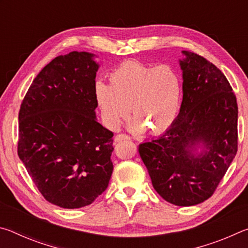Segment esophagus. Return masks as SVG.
Here are the masks:
<instances>
[{"label":"esophagus","mask_w":248,"mask_h":248,"mask_svg":"<svg viewBox=\"0 0 248 248\" xmlns=\"http://www.w3.org/2000/svg\"><path fill=\"white\" fill-rule=\"evenodd\" d=\"M129 139H130V137H128L127 134L121 133V134H118V136H116L115 141L116 142H120V141H124V140H129Z\"/></svg>","instance_id":"1"}]
</instances>
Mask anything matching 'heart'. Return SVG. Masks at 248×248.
I'll return each instance as SVG.
<instances>
[{"label": "heart", "instance_id": "heart-1", "mask_svg": "<svg viewBox=\"0 0 248 248\" xmlns=\"http://www.w3.org/2000/svg\"><path fill=\"white\" fill-rule=\"evenodd\" d=\"M109 85L97 82L95 99L105 124L116 130L127 118L128 109L133 117L130 129L152 134L166 131L174 124L182 100V81L169 65L146 66L127 61L109 74Z\"/></svg>", "mask_w": 248, "mask_h": 248}]
</instances>
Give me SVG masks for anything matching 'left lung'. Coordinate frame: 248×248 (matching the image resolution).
<instances>
[{
  "instance_id": "1",
  "label": "left lung",
  "mask_w": 248,
  "mask_h": 248,
  "mask_svg": "<svg viewBox=\"0 0 248 248\" xmlns=\"http://www.w3.org/2000/svg\"><path fill=\"white\" fill-rule=\"evenodd\" d=\"M183 102L174 124L139 145L154 189L180 207L211 197L237 152V103L225 75L182 51Z\"/></svg>"
}]
</instances>
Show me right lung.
<instances>
[{"label": "right lung", "mask_w": 248, "mask_h": 248, "mask_svg": "<svg viewBox=\"0 0 248 248\" xmlns=\"http://www.w3.org/2000/svg\"><path fill=\"white\" fill-rule=\"evenodd\" d=\"M94 53L59 56L40 71L20 105L18 156L46 200L91 204L106 190L114 133L96 118Z\"/></svg>", "instance_id": "obj_1"}]
</instances>
